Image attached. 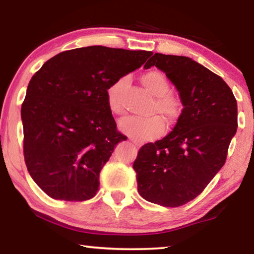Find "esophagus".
Wrapping results in <instances>:
<instances>
[{
  "mask_svg": "<svg viewBox=\"0 0 254 254\" xmlns=\"http://www.w3.org/2000/svg\"><path fill=\"white\" fill-rule=\"evenodd\" d=\"M130 141H131V143L136 145V147H138V145H140V142L136 141V140H133V138H130Z\"/></svg>",
  "mask_w": 254,
  "mask_h": 254,
  "instance_id": "1",
  "label": "esophagus"
}]
</instances>
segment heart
<instances>
[{
  "label": "heart",
  "instance_id": "b5f03b06",
  "mask_svg": "<svg viewBox=\"0 0 254 254\" xmlns=\"http://www.w3.org/2000/svg\"><path fill=\"white\" fill-rule=\"evenodd\" d=\"M126 77L117 79L106 90L107 107L114 116H120L124 113L121 91L126 84ZM141 81L152 96L157 97L151 106V114H161L169 125L177 123L182 116L183 104L178 97L170 93V83L166 76L158 70H150L142 75ZM163 119L158 116L149 118L126 117L119 123V128L123 133L133 140H150L161 136L164 133L165 124Z\"/></svg>",
  "mask_w": 254,
  "mask_h": 254
}]
</instances>
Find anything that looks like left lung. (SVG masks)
<instances>
[{
    "label": "left lung",
    "instance_id": "1",
    "mask_svg": "<svg viewBox=\"0 0 254 254\" xmlns=\"http://www.w3.org/2000/svg\"><path fill=\"white\" fill-rule=\"evenodd\" d=\"M156 65L176 85L184 105L171 133L142 145L133 169L149 202L183 206L199 195L224 165L237 131V102L220 76L192 59L155 53Z\"/></svg>",
    "mask_w": 254,
    "mask_h": 254
}]
</instances>
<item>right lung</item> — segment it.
Returning a JSON list of instances; mask_svg holds the SVG:
<instances>
[{"label": "right lung", "instance_id": "1", "mask_svg": "<svg viewBox=\"0 0 254 254\" xmlns=\"http://www.w3.org/2000/svg\"><path fill=\"white\" fill-rule=\"evenodd\" d=\"M152 53L105 46L64 51L32 76L22 104L24 159L48 196L85 201L120 141L106 90L140 68Z\"/></svg>", "mask_w": 254, "mask_h": 254}]
</instances>
